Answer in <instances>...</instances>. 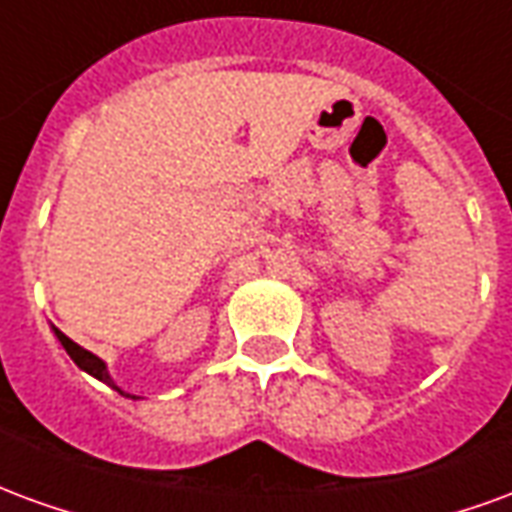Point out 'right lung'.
I'll return each instance as SVG.
<instances>
[{
	"label": "right lung",
	"instance_id": "obj_1",
	"mask_svg": "<svg viewBox=\"0 0 512 512\" xmlns=\"http://www.w3.org/2000/svg\"><path fill=\"white\" fill-rule=\"evenodd\" d=\"M54 334H57V340H60V343H62V348L68 351V356H71L76 365L82 367L84 373H90V376H95V378H98V381H104V384H109V386H112V389H115V392H120V395H126V397H131V400H136V395H128V392H123V389H120V386H117L115 381H112V376H109V370H106V365H104V359H98V356L90 354L87 348H82V345L73 343L71 337H65V334H62L60 329H54Z\"/></svg>",
	"mask_w": 512,
	"mask_h": 512
}]
</instances>
